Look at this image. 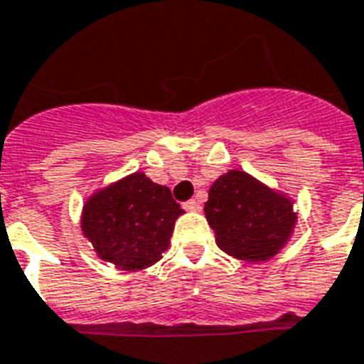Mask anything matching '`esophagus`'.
I'll use <instances>...</instances> for the list:
<instances>
[{"label": "esophagus", "instance_id": "obj_1", "mask_svg": "<svg viewBox=\"0 0 364 364\" xmlns=\"http://www.w3.org/2000/svg\"><path fill=\"white\" fill-rule=\"evenodd\" d=\"M183 208L187 209V211L198 213L200 209H202V205H200V202H198V200H188V202H185V205H183Z\"/></svg>", "mask_w": 364, "mask_h": 364}]
</instances>
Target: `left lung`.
<instances>
[{"label":"left lung","mask_w":364,"mask_h":364,"mask_svg":"<svg viewBox=\"0 0 364 364\" xmlns=\"http://www.w3.org/2000/svg\"><path fill=\"white\" fill-rule=\"evenodd\" d=\"M203 213L220 250L245 262L273 258L297 223L288 196L241 170H230L213 183Z\"/></svg>","instance_id":"8db88e82"}]
</instances>
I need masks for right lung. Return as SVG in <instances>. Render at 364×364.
Wrapping results in <instances>:
<instances>
[{
    "label": "right lung",
    "mask_w": 364,
    "mask_h": 364,
    "mask_svg": "<svg viewBox=\"0 0 364 364\" xmlns=\"http://www.w3.org/2000/svg\"><path fill=\"white\" fill-rule=\"evenodd\" d=\"M183 213L170 188L136 172L85 202L82 232L100 259L123 271H140L162 258Z\"/></svg>",
    "instance_id": "add662e5"
}]
</instances>
